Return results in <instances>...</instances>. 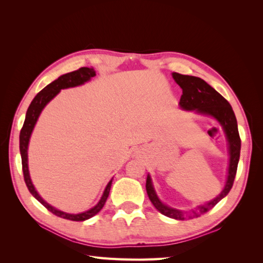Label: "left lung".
<instances>
[{"mask_svg":"<svg viewBox=\"0 0 263 263\" xmlns=\"http://www.w3.org/2000/svg\"><path fill=\"white\" fill-rule=\"evenodd\" d=\"M172 77L174 79V81H176L182 89L180 106L183 109L196 110L197 113L216 118L222 126V128H224V132L226 134L230 154L228 178L225 189L222 190V192L216 198H214L213 201L204 205L197 206L195 210H192L190 212L178 211L168 208L166 205L162 204L156 195L150 177H147V194L149 196V200L154 204L155 208L161 214L165 215V216L183 220L185 219V217L196 218L202 216L203 214L208 213L210 210H212L221 198H224L229 193V191L232 190L234 184L238 161H239L241 140L239 137V133H238L237 119L235 113L225 98H222L216 90H214L210 84L202 80L201 78L193 76H184L177 72L172 73Z\"/></svg>","mask_w":263,"mask_h":263,"instance_id":"1","label":"left lung"}]
</instances>
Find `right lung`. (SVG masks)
Returning a JSON list of instances; mask_svg holds the SVG:
<instances>
[{
	"label": "right lung",
	"mask_w": 263,
	"mask_h": 263,
	"mask_svg": "<svg viewBox=\"0 0 263 263\" xmlns=\"http://www.w3.org/2000/svg\"><path fill=\"white\" fill-rule=\"evenodd\" d=\"M94 76H95V71L93 68L83 67L76 71H72V72H69L59 77L57 80H54L53 82L44 87V89L34 98V100L31 101L30 105L26 112L25 122H24V125L22 127L21 134H20V150H21V156H22V168H23L24 180H25V183L29 190V192L33 194V196L36 198V200L41 202L47 210L51 212L52 214H54L55 216H59L61 218L69 219V220H74V221H82L85 219H89L93 217L94 215H97L103 209V206H104L109 194L110 185H112V180L108 182V184L105 187V191L104 193H103L100 202L95 205L93 209L81 214H68L65 212H61L59 210H55L48 203H46L43 198L39 196V194L36 192L33 183L30 181L28 164H27V148H28V141L30 138L31 132L34 129V126L37 122L39 114L42 113V110L46 106L47 103H48L50 100H52L55 95L59 93L61 89H67V87H72V86L83 84L84 82L89 81L90 79L93 78Z\"/></svg>",
	"instance_id": "add662e5"
}]
</instances>
